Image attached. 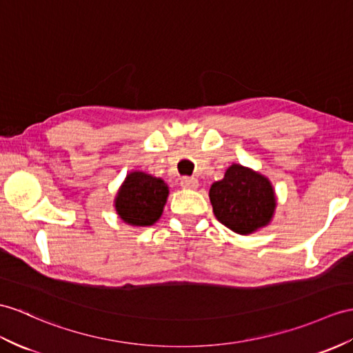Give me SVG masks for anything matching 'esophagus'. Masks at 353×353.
Listing matches in <instances>:
<instances>
[{
  "label": "esophagus",
  "instance_id": "1",
  "mask_svg": "<svg viewBox=\"0 0 353 353\" xmlns=\"http://www.w3.org/2000/svg\"><path fill=\"white\" fill-rule=\"evenodd\" d=\"M181 187L188 188V190H194V188L199 187V181H197L196 178L184 176V178H181Z\"/></svg>",
  "mask_w": 353,
  "mask_h": 353
}]
</instances>
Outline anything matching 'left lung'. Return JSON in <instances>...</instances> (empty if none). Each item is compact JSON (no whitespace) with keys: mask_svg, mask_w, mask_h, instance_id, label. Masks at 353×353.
<instances>
[{"mask_svg":"<svg viewBox=\"0 0 353 353\" xmlns=\"http://www.w3.org/2000/svg\"><path fill=\"white\" fill-rule=\"evenodd\" d=\"M210 201L216 219L239 235L268 226L277 206L270 179L238 163H232L223 179L212 183Z\"/></svg>","mask_w":353,"mask_h":353,"instance_id":"left-lung-1","label":"left lung"}]
</instances>
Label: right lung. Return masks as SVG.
<instances>
[{
	"mask_svg": "<svg viewBox=\"0 0 353 353\" xmlns=\"http://www.w3.org/2000/svg\"><path fill=\"white\" fill-rule=\"evenodd\" d=\"M168 196L169 187L161 178L133 170L118 188L114 206L125 225L145 228L161 217Z\"/></svg>",
	"mask_w": 353,
	"mask_h": 353,
	"instance_id": "obj_1",
	"label": "right lung"
}]
</instances>
